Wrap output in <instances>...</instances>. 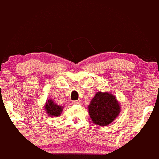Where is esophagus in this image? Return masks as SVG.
Masks as SVG:
<instances>
[{"label": "esophagus", "instance_id": "1", "mask_svg": "<svg viewBox=\"0 0 159 159\" xmlns=\"http://www.w3.org/2000/svg\"><path fill=\"white\" fill-rule=\"evenodd\" d=\"M72 103L74 105H80L81 101H80V100H78V101H72Z\"/></svg>", "mask_w": 159, "mask_h": 159}]
</instances>
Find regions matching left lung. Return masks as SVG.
<instances>
[{
    "label": "left lung",
    "mask_w": 159,
    "mask_h": 159,
    "mask_svg": "<svg viewBox=\"0 0 159 159\" xmlns=\"http://www.w3.org/2000/svg\"><path fill=\"white\" fill-rule=\"evenodd\" d=\"M90 116L100 126L110 125L120 114V107L116 97L108 92H98L88 106Z\"/></svg>",
    "instance_id": "obj_1"
}]
</instances>
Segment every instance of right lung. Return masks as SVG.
Wrapping results in <instances>:
<instances>
[{
  "label": "right lung",
  "mask_w": 159,
  "mask_h": 159,
  "mask_svg": "<svg viewBox=\"0 0 159 159\" xmlns=\"http://www.w3.org/2000/svg\"><path fill=\"white\" fill-rule=\"evenodd\" d=\"M45 110H46V113L49 116H58L61 113L62 110H63V107L57 105L56 103L53 102L52 99H49L48 100V102L45 105Z\"/></svg>",
  "instance_id": "obj_1"
}]
</instances>
